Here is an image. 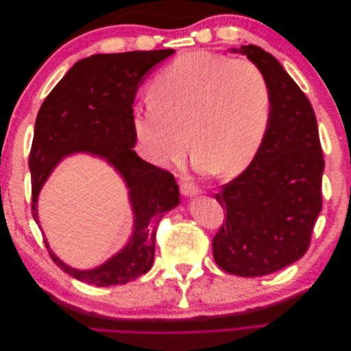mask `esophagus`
I'll list each match as a JSON object with an SVG mask.
<instances>
[{"mask_svg":"<svg viewBox=\"0 0 351 351\" xmlns=\"http://www.w3.org/2000/svg\"><path fill=\"white\" fill-rule=\"evenodd\" d=\"M199 192H200V189L196 184H193V183H183L182 184V193L184 196L192 197V196L199 195Z\"/></svg>","mask_w":351,"mask_h":351,"instance_id":"obj_1","label":"esophagus"}]
</instances>
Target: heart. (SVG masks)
<instances>
[{
    "label": "heart",
    "mask_w": 351,
    "mask_h": 351,
    "mask_svg": "<svg viewBox=\"0 0 351 351\" xmlns=\"http://www.w3.org/2000/svg\"><path fill=\"white\" fill-rule=\"evenodd\" d=\"M149 101L133 115L146 156L158 165L177 162L190 139L197 165L224 177L252 164L272 115L261 69L209 51H189L169 62L151 83Z\"/></svg>",
    "instance_id": "b5f03b06"
}]
</instances>
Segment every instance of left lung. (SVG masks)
<instances>
[{
    "mask_svg": "<svg viewBox=\"0 0 351 351\" xmlns=\"http://www.w3.org/2000/svg\"><path fill=\"white\" fill-rule=\"evenodd\" d=\"M231 51L265 74L272 115L252 164L215 195L227 218L212 252L226 272L262 277L289 267L309 249L322 209L325 161L312 105L277 58L256 45Z\"/></svg>",
    "mask_w": 351,
    "mask_h": 351,
    "instance_id": "left-lung-1",
    "label": "left lung"
}]
</instances>
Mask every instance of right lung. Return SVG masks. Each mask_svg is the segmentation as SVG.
<instances>
[{
	"mask_svg": "<svg viewBox=\"0 0 351 351\" xmlns=\"http://www.w3.org/2000/svg\"><path fill=\"white\" fill-rule=\"evenodd\" d=\"M174 49L95 54L74 64L49 92L35 123L29 155L32 215L38 221L40 187L62 158L89 152L115 167L127 187L134 212V231L127 246L101 267L77 271L45 246L51 259L73 278L98 287L121 285L151 269L159 221L180 204L176 178L167 169L143 161L133 151L136 132L133 102L145 74Z\"/></svg>",
	"mask_w": 351,
	"mask_h": 351,
	"instance_id": "obj_1",
	"label": "right lung"
}]
</instances>
